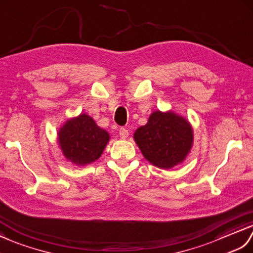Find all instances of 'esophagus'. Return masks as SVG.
<instances>
[{"label": "esophagus", "mask_w": 253, "mask_h": 253, "mask_svg": "<svg viewBox=\"0 0 253 253\" xmlns=\"http://www.w3.org/2000/svg\"><path fill=\"white\" fill-rule=\"evenodd\" d=\"M119 136L121 137V138H126L127 136H128V131L126 130V128H125V127H121L120 130H119Z\"/></svg>", "instance_id": "esophagus-1"}]
</instances>
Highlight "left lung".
Wrapping results in <instances>:
<instances>
[{"label": "left lung", "mask_w": 253, "mask_h": 253, "mask_svg": "<svg viewBox=\"0 0 253 253\" xmlns=\"http://www.w3.org/2000/svg\"><path fill=\"white\" fill-rule=\"evenodd\" d=\"M134 141L151 165L171 169L182 164L192 149L193 128L185 118L173 111L157 110L134 133Z\"/></svg>", "instance_id": "obj_1"}]
</instances>
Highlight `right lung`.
Segmentation results:
<instances>
[{"instance_id":"1","label":"right lung","mask_w":253,"mask_h":253,"mask_svg":"<svg viewBox=\"0 0 253 253\" xmlns=\"http://www.w3.org/2000/svg\"><path fill=\"white\" fill-rule=\"evenodd\" d=\"M57 135L65 158L77 166L96 161L109 142L108 132L100 128L86 114L67 120Z\"/></svg>"}]
</instances>
